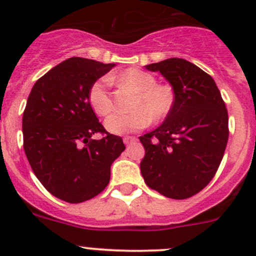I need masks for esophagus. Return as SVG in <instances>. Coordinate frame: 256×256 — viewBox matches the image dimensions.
<instances>
[{
    "label": "esophagus",
    "mask_w": 256,
    "mask_h": 256,
    "mask_svg": "<svg viewBox=\"0 0 256 256\" xmlns=\"http://www.w3.org/2000/svg\"><path fill=\"white\" fill-rule=\"evenodd\" d=\"M136 140H138V138H134V136H125V138H124V144H130L135 142Z\"/></svg>",
    "instance_id": "1"
}]
</instances>
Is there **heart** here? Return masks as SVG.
<instances>
[{
    "instance_id": "1",
    "label": "heart",
    "mask_w": 256,
    "mask_h": 256,
    "mask_svg": "<svg viewBox=\"0 0 256 256\" xmlns=\"http://www.w3.org/2000/svg\"><path fill=\"white\" fill-rule=\"evenodd\" d=\"M110 80H116L136 92L131 104L132 112L112 114L105 120V128L115 135L134 132L152 122L164 120L176 104V92L168 82H157L154 74L138 68H128L109 78L95 80L89 89L90 106L100 116H106L112 110Z\"/></svg>"
}]
</instances>
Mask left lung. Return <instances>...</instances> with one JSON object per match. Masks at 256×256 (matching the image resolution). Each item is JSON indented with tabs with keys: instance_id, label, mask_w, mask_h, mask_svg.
I'll return each instance as SVG.
<instances>
[{
	"instance_id": "8db88e82",
	"label": "left lung",
	"mask_w": 256,
	"mask_h": 256,
	"mask_svg": "<svg viewBox=\"0 0 256 256\" xmlns=\"http://www.w3.org/2000/svg\"><path fill=\"white\" fill-rule=\"evenodd\" d=\"M146 69L168 80L176 104L160 128L140 138L146 151L141 174L151 190L186 200L218 171L229 138L228 112L213 78L190 62L170 58Z\"/></svg>"
}]
</instances>
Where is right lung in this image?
Wrapping results in <instances>:
<instances>
[{"label":"right lung","instance_id":"1","mask_svg":"<svg viewBox=\"0 0 256 256\" xmlns=\"http://www.w3.org/2000/svg\"><path fill=\"white\" fill-rule=\"evenodd\" d=\"M115 64L69 58L33 85L23 112V148L40 182L68 203L89 200L105 190L110 167L125 150L90 106L92 82ZM102 133L103 138L91 136Z\"/></svg>","mask_w":256,"mask_h":256}]
</instances>
